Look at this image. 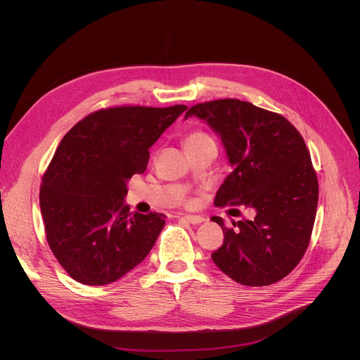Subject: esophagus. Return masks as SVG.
<instances>
[{
	"instance_id": "esophagus-1",
	"label": "esophagus",
	"mask_w": 360,
	"mask_h": 360,
	"mask_svg": "<svg viewBox=\"0 0 360 360\" xmlns=\"http://www.w3.org/2000/svg\"><path fill=\"white\" fill-rule=\"evenodd\" d=\"M182 219L191 225H199L205 221L202 217H198V215H184Z\"/></svg>"
}]
</instances>
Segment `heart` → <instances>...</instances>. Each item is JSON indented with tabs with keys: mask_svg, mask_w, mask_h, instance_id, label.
<instances>
[{
	"mask_svg": "<svg viewBox=\"0 0 360 360\" xmlns=\"http://www.w3.org/2000/svg\"><path fill=\"white\" fill-rule=\"evenodd\" d=\"M212 138L208 136L207 134L203 132H192L185 138V146L188 145H193V143H202V142H211Z\"/></svg>",
	"mask_w": 360,
	"mask_h": 360,
	"instance_id": "b5f03b06",
	"label": "heart"
}]
</instances>
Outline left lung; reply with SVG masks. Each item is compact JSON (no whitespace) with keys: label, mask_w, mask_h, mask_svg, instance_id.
I'll return each instance as SVG.
<instances>
[{"label":"left lung","mask_w":360,"mask_h":360,"mask_svg":"<svg viewBox=\"0 0 360 360\" xmlns=\"http://www.w3.org/2000/svg\"><path fill=\"white\" fill-rule=\"evenodd\" d=\"M222 141L232 172L219 186L217 207L253 210L252 221L212 217L224 243L211 258L235 282L266 286L285 278L309 245L318 207V179L306 143L282 115L239 99L203 102L188 110Z\"/></svg>","instance_id":"8db88e82"}]
</instances>
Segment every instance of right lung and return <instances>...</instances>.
<instances>
[{
	"label": "right lung",
	"mask_w": 360,
	"mask_h": 360,
	"mask_svg": "<svg viewBox=\"0 0 360 360\" xmlns=\"http://www.w3.org/2000/svg\"><path fill=\"white\" fill-rule=\"evenodd\" d=\"M186 108L101 110L63 138L42 178L39 208L51 250L77 282H115L155 245L167 217L131 215L127 186L145 171L149 148Z\"/></svg>",
	"instance_id": "add662e5"
}]
</instances>
